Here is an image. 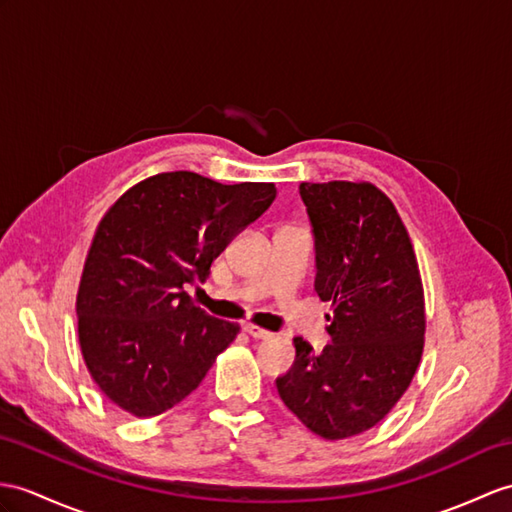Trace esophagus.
Returning <instances> with one entry per match:
<instances>
[{"instance_id": "obj_1", "label": "esophagus", "mask_w": 512, "mask_h": 512, "mask_svg": "<svg viewBox=\"0 0 512 512\" xmlns=\"http://www.w3.org/2000/svg\"><path fill=\"white\" fill-rule=\"evenodd\" d=\"M243 330H245L249 336H254V339H273V332L256 326V323H245Z\"/></svg>"}]
</instances>
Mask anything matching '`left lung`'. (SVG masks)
<instances>
[{
	"mask_svg": "<svg viewBox=\"0 0 512 512\" xmlns=\"http://www.w3.org/2000/svg\"><path fill=\"white\" fill-rule=\"evenodd\" d=\"M315 232V291L332 302L323 352L295 336V363L276 380L284 406L326 441L376 426L413 382L426 302L413 243L376 184H299Z\"/></svg>",
	"mask_w": 512,
	"mask_h": 512,
	"instance_id": "1",
	"label": "left lung"
}]
</instances>
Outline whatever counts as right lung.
<instances>
[{
  "label": "right lung",
  "instance_id": "right-lung-1",
  "mask_svg": "<svg viewBox=\"0 0 512 512\" xmlns=\"http://www.w3.org/2000/svg\"><path fill=\"white\" fill-rule=\"evenodd\" d=\"M273 182L221 184L193 171L149 176L97 223L76 297L78 339L108 400L147 419L193 393L241 326L206 315L186 284L273 204Z\"/></svg>",
  "mask_w": 512,
  "mask_h": 512
}]
</instances>
